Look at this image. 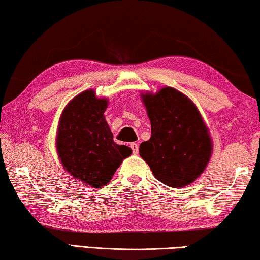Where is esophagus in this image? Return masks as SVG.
<instances>
[{
  "label": "esophagus",
  "instance_id": "1",
  "mask_svg": "<svg viewBox=\"0 0 260 260\" xmlns=\"http://www.w3.org/2000/svg\"><path fill=\"white\" fill-rule=\"evenodd\" d=\"M130 147H131V149H133V153H134V154H138L139 145H138L137 143H131V144H130Z\"/></svg>",
  "mask_w": 260,
  "mask_h": 260
}]
</instances>
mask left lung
Here are the masks:
<instances>
[{"label":"left lung","instance_id":"8db88e82","mask_svg":"<svg viewBox=\"0 0 260 260\" xmlns=\"http://www.w3.org/2000/svg\"><path fill=\"white\" fill-rule=\"evenodd\" d=\"M151 120L152 136L139 154L155 178L170 187H185L206 169L212 140L199 109L188 97L170 86L142 94Z\"/></svg>","mask_w":260,"mask_h":260}]
</instances>
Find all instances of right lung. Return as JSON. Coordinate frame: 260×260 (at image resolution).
<instances>
[{"mask_svg": "<svg viewBox=\"0 0 260 260\" xmlns=\"http://www.w3.org/2000/svg\"><path fill=\"white\" fill-rule=\"evenodd\" d=\"M108 100L97 98L93 90L77 94L59 118L56 146L65 170L75 179L100 188L109 183L122 161L133 153L114 143L105 120Z\"/></svg>", "mask_w": 260, "mask_h": 260, "instance_id": "obj_1", "label": "right lung"}]
</instances>
